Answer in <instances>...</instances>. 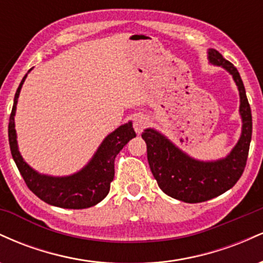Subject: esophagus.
<instances>
[{
    "label": "esophagus",
    "instance_id": "1",
    "mask_svg": "<svg viewBox=\"0 0 263 263\" xmlns=\"http://www.w3.org/2000/svg\"><path fill=\"white\" fill-rule=\"evenodd\" d=\"M148 123H149V121L146 116H143V115H138V116H136L134 119L135 131L137 132V134H141V132L143 131L147 126H148Z\"/></svg>",
    "mask_w": 263,
    "mask_h": 263
}]
</instances>
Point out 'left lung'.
Returning <instances> with one entry per match:
<instances>
[{
    "instance_id": "1",
    "label": "left lung",
    "mask_w": 263,
    "mask_h": 263,
    "mask_svg": "<svg viewBox=\"0 0 263 263\" xmlns=\"http://www.w3.org/2000/svg\"><path fill=\"white\" fill-rule=\"evenodd\" d=\"M209 60L232 75L240 92L242 134L230 155L216 162H199L184 155L155 129L148 128L142 134L151 171L158 186L167 195L184 203L206 201L232 188L245 171L251 142V107L237 69L216 49L209 50Z\"/></svg>"
}]
</instances>
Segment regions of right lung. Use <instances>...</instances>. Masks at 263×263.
Listing matches in <instances>:
<instances>
[{
  "label": "right lung",
  "mask_w": 263,
  "mask_h": 263,
  "mask_svg": "<svg viewBox=\"0 0 263 263\" xmlns=\"http://www.w3.org/2000/svg\"><path fill=\"white\" fill-rule=\"evenodd\" d=\"M26 77L27 75L21 81L14 95L13 107L8 122V141L12 157L27 186L41 200L65 209H85L100 203L110 192V184L115 176V158L128 141L136 137L132 123H125L108 135L89 164L79 173L63 178L41 176L23 161L17 147L14 114L21 87L25 83Z\"/></svg>",
  "instance_id": "obj_1"
}]
</instances>
